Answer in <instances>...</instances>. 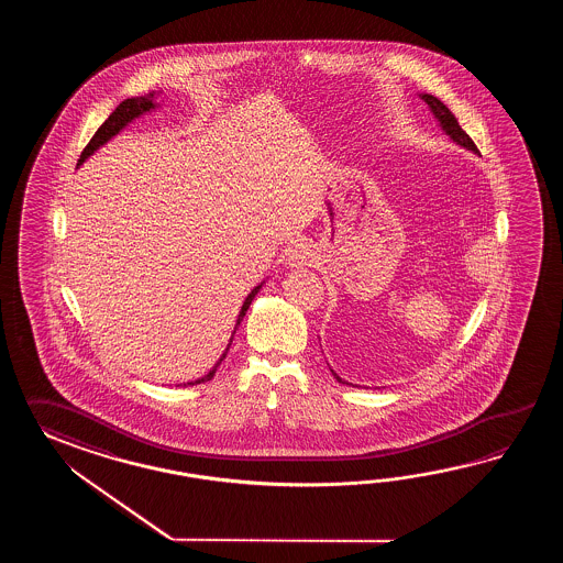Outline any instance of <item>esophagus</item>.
<instances>
[{"instance_id":"34e87169","label":"esophagus","mask_w":563,"mask_h":563,"mask_svg":"<svg viewBox=\"0 0 563 563\" xmlns=\"http://www.w3.org/2000/svg\"><path fill=\"white\" fill-rule=\"evenodd\" d=\"M313 262V253H311L310 247L308 245H303V243H298L296 247H291L286 255V264L289 267H303V265H311Z\"/></svg>"}]
</instances>
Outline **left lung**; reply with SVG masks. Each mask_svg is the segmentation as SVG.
<instances>
[{"label":"left lung","instance_id":"1","mask_svg":"<svg viewBox=\"0 0 563 563\" xmlns=\"http://www.w3.org/2000/svg\"><path fill=\"white\" fill-rule=\"evenodd\" d=\"M420 98L429 104L431 108L432 114H434V119L439 120V124H441V129H443L451 139H453V143L461 144V146H465L468 151H473V153H477V146L475 143L471 141V136H468L467 132L463 131L461 126H459V122H456L455 114L449 110V108L444 107L443 102L437 98V96L432 95H420ZM335 380L338 383L347 384L346 380H342L334 371Z\"/></svg>","mask_w":563,"mask_h":563}]
</instances>
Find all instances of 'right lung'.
<instances>
[{
    "instance_id": "obj_1",
    "label": "right lung",
    "mask_w": 563,
    "mask_h": 563,
    "mask_svg": "<svg viewBox=\"0 0 563 563\" xmlns=\"http://www.w3.org/2000/svg\"><path fill=\"white\" fill-rule=\"evenodd\" d=\"M156 108L155 102V92H151V95L136 96V98H126V100H122L119 107L114 108V112L108 117L104 122H102V126L95 132V136L90 139V143L86 144L85 151H82V155L78 158V165H82L88 156L92 155L95 151H98L102 144L108 143L114 134H119L129 122H132L134 119H139L141 114L144 112H148V110H153ZM262 289V286L253 287L252 294L245 298L243 301V306H241L240 316H238V323H235V330H238V325H240L241 320H243V316H245V311L250 310V306H252L253 298L257 296V291ZM231 342H233V338L229 340L228 347H225V352H223V356L219 358L216 366L211 368V371L207 372L205 376L201 378H197V380H191V383L185 384V386H192V384H201L207 383V380H211L213 376H216L217 366L223 362V358L228 356L229 346H231Z\"/></svg>"
}]
</instances>
